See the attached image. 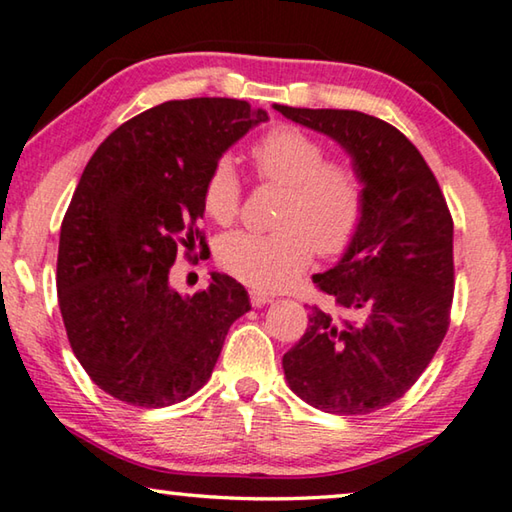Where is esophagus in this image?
I'll use <instances>...</instances> for the list:
<instances>
[{
	"label": "esophagus",
	"instance_id": "esophagus-1",
	"mask_svg": "<svg viewBox=\"0 0 512 512\" xmlns=\"http://www.w3.org/2000/svg\"><path fill=\"white\" fill-rule=\"evenodd\" d=\"M272 297L270 295H265V292H258V290H254V292H251V304H254V306H258V308H261V306H267V304H272Z\"/></svg>",
	"mask_w": 512,
	"mask_h": 512
}]
</instances>
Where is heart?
<instances>
[{"label": "heart", "mask_w": 512, "mask_h": 512, "mask_svg": "<svg viewBox=\"0 0 512 512\" xmlns=\"http://www.w3.org/2000/svg\"><path fill=\"white\" fill-rule=\"evenodd\" d=\"M326 145L299 127L281 124L251 149L258 174L288 190L276 233L236 231L217 242V261L231 276L258 290H283L311 263L313 251L340 254L354 240L365 211V183L354 165L326 161ZM240 179L231 158L208 172L201 201L217 224L240 211Z\"/></svg>", "instance_id": "1"}]
</instances>
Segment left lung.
I'll use <instances>...</instances> for the list:
<instances>
[{
	"instance_id": "8db88e82",
	"label": "left lung",
	"mask_w": 512,
	"mask_h": 512,
	"mask_svg": "<svg viewBox=\"0 0 512 512\" xmlns=\"http://www.w3.org/2000/svg\"><path fill=\"white\" fill-rule=\"evenodd\" d=\"M274 108L338 142L365 183L354 240L313 276L345 317L313 306L283 372L324 413H374L413 388L449 329L454 222L431 167L392 124L358 111Z\"/></svg>"
}]
</instances>
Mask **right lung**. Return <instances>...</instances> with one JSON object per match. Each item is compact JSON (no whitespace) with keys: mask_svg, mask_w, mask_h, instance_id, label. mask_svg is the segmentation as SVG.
<instances>
[{"mask_svg":"<svg viewBox=\"0 0 512 512\" xmlns=\"http://www.w3.org/2000/svg\"><path fill=\"white\" fill-rule=\"evenodd\" d=\"M267 120L240 99L165 102L92 154L61 224L56 290L74 356L106 395L163 408L211 379L249 295L211 272L206 290L183 297L170 267L179 249L206 247L197 222L211 167Z\"/></svg>","mask_w":512,"mask_h":512,"instance_id":"right-lung-1","label":"right lung"}]
</instances>
